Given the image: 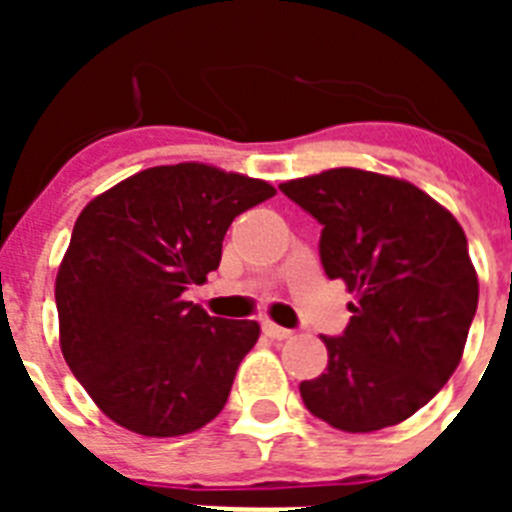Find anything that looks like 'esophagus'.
Segmentation results:
<instances>
[{"label": "esophagus", "mask_w": 512, "mask_h": 512, "mask_svg": "<svg viewBox=\"0 0 512 512\" xmlns=\"http://www.w3.org/2000/svg\"><path fill=\"white\" fill-rule=\"evenodd\" d=\"M261 328H264V333L271 338V341H284V338H292V330L282 328V325H277V323H271V320H264V325H261Z\"/></svg>", "instance_id": "esophagus-1"}]
</instances>
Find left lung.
Instances as JSON below:
<instances>
[{
  "mask_svg": "<svg viewBox=\"0 0 512 512\" xmlns=\"http://www.w3.org/2000/svg\"><path fill=\"white\" fill-rule=\"evenodd\" d=\"M323 225L320 264L356 302L328 366L300 384L315 418L372 433L418 413L459 366L479 300L467 235L410 182L330 169L279 184Z\"/></svg>",
  "mask_w": 512,
  "mask_h": 512,
  "instance_id": "left-lung-1",
  "label": "left lung"
}]
</instances>
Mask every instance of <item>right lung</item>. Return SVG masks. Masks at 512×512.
Listing matches in <instances>:
<instances>
[{
	"label": "right lung",
	"mask_w": 512,
	"mask_h": 512,
	"mask_svg": "<svg viewBox=\"0 0 512 512\" xmlns=\"http://www.w3.org/2000/svg\"><path fill=\"white\" fill-rule=\"evenodd\" d=\"M215 166H153L94 197L56 277L63 359L107 418L169 438L228 402L256 320L212 318L184 300L220 266L235 217L274 197Z\"/></svg>",
	"instance_id": "obj_1"
}]
</instances>
